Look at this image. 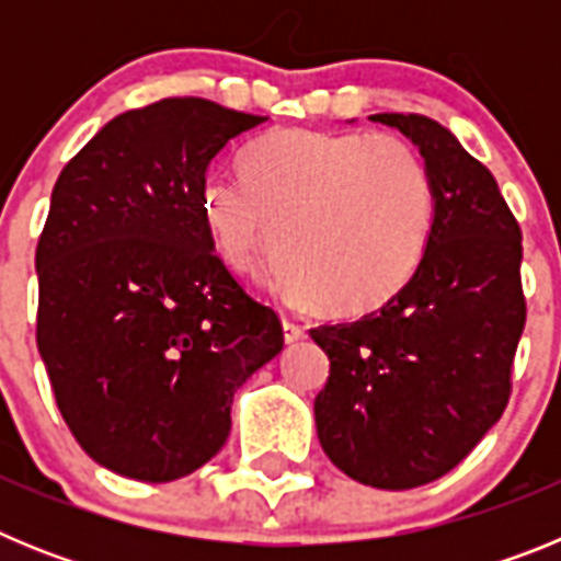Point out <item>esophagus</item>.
Returning a JSON list of instances; mask_svg holds the SVG:
<instances>
[{"label":"esophagus","mask_w":561,"mask_h":561,"mask_svg":"<svg viewBox=\"0 0 561 561\" xmlns=\"http://www.w3.org/2000/svg\"><path fill=\"white\" fill-rule=\"evenodd\" d=\"M284 336H286V342L304 340V336H306V325H300V323H297V320H289V317H286V320H284Z\"/></svg>","instance_id":"1"}]
</instances>
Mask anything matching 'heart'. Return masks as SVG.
Wrapping results in <instances>:
<instances>
[{
    "label": "heart",
    "mask_w": 561,
    "mask_h": 561,
    "mask_svg": "<svg viewBox=\"0 0 561 561\" xmlns=\"http://www.w3.org/2000/svg\"><path fill=\"white\" fill-rule=\"evenodd\" d=\"M202 216L232 270H252L275 247V277L291 297L359 317L419 272L435 187L421 153L393 134L289 128L241 153V182L207 180Z\"/></svg>",
    "instance_id": "heart-1"
}]
</instances>
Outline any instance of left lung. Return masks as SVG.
<instances>
[{
    "mask_svg": "<svg viewBox=\"0 0 561 561\" xmlns=\"http://www.w3.org/2000/svg\"><path fill=\"white\" fill-rule=\"evenodd\" d=\"M419 146L435 221L419 272L354 323L311 336L331 374L314 399L336 469L374 489H415L453 472L503 415L525 329L523 230L492 171L424 114H374Z\"/></svg>",
    "mask_w": 561,
    "mask_h": 561,
    "instance_id": "obj_1",
    "label": "left lung"
}]
</instances>
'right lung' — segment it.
<instances>
[{
	"instance_id": "add662e5",
	"label": "right lung",
	"mask_w": 561,
	"mask_h": 561,
	"mask_svg": "<svg viewBox=\"0 0 561 561\" xmlns=\"http://www.w3.org/2000/svg\"><path fill=\"white\" fill-rule=\"evenodd\" d=\"M266 117L202 98L128 108L64 165L38 236L36 342L89 458L168 483L225 447L230 404L284 348L202 216L213 157Z\"/></svg>"
}]
</instances>
